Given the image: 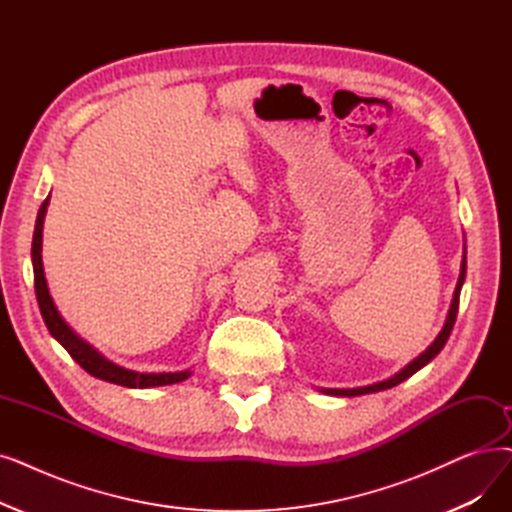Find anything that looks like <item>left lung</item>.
<instances>
[{
  "label": "left lung",
  "mask_w": 512,
  "mask_h": 512,
  "mask_svg": "<svg viewBox=\"0 0 512 512\" xmlns=\"http://www.w3.org/2000/svg\"><path fill=\"white\" fill-rule=\"evenodd\" d=\"M464 276H466V244H464V253H462V263H460V276H458V282H456V288H454V297H452V303H450V309H448V316H446V322H443V328L439 330V335L435 337V341L422 351L418 358H414L408 366H404L399 372H395L393 376H389V379L381 381V383H372V385H366V387H353V389H320L322 393L326 395H337V397H355V395H366V393H376V391H385V389H391L399 383H404L406 379H410V376L414 372H418L422 366H427L435 355L443 349V345L448 343L450 339V332L454 328V322H456V314H458V301H460V291H462V284H464Z\"/></svg>",
  "instance_id": "obj_1"
}]
</instances>
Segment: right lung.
I'll list each match as a JSON object with an SVG mask.
<instances>
[{"label":"right lung","instance_id":"right-lung-1","mask_svg":"<svg viewBox=\"0 0 512 512\" xmlns=\"http://www.w3.org/2000/svg\"><path fill=\"white\" fill-rule=\"evenodd\" d=\"M50 205V196L43 201L37 221H35V232H33V247H31V259H33V274H35V295L39 303V311L43 316V322H46L50 335L71 353V358L92 376L106 383L129 387V389H150V387H163V385H173V383H182L192 374V370H177V372H136L123 368L115 362L106 360L104 355L92 347L87 341H83L77 332L64 322L60 316V311L54 305V299L50 295L46 272H43V261H41V244H43V219H46Z\"/></svg>","mask_w":512,"mask_h":512}]
</instances>
